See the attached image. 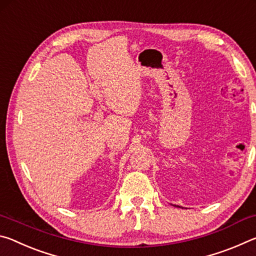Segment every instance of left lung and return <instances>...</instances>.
Returning a JSON list of instances; mask_svg holds the SVG:
<instances>
[{"mask_svg": "<svg viewBox=\"0 0 256 256\" xmlns=\"http://www.w3.org/2000/svg\"><path fill=\"white\" fill-rule=\"evenodd\" d=\"M178 208H180V206H178Z\"/></svg>", "mask_w": 256, "mask_h": 256, "instance_id": "1", "label": "left lung"}]
</instances>
